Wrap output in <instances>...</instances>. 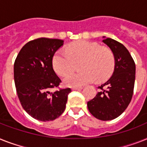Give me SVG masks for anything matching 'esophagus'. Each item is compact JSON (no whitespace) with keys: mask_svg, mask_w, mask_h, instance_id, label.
Here are the masks:
<instances>
[{"mask_svg":"<svg viewBox=\"0 0 147 147\" xmlns=\"http://www.w3.org/2000/svg\"><path fill=\"white\" fill-rule=\"evenodd\" d=\"M73 90H81V89H82V87H74V88H72Z\"/></svg>","mask_w":147,"mask_h":147,"instance_id":"34e87169","label":"esophagus"}]
</instances>
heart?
I'll list each match as a JSON object with an SVG mask.
<instances>
[{
	"instance_id": "1",
	"label": "heart",
	"mask_w": 147,
	"mask_h": 147,
	"mask_svg": "<svg viewBox=\"0 0 147 147\" xmlns=\"http://www.w3.org/2000/svg\"><path fill=\"white\" fill-rule=\"evenodd\" d=\"M66 54L58 51L54 55L53 65L55 71L64 76L74 70L75 64H78L81 70L79 73H71L64 78L67 86L79 87L97 81L108 79L115 67V56L112 50L102 47L97 43L80 40L67 47Z\"/></svg>"
}]
</instances>
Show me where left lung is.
Listing matches in <instances>:
<instances>
[{
  "label": "left lung",
  "mask_w": 147,
  "mask_h": 147,
  "mask_svg": "<svg viewBox=\"0 0 147 147\" xmlns=\"http://www.w3.org/2000/svg\"><path fill=\"white\" fill-rule=\"evenodd\" d=\"M103 38V43L114 54V71L108 80L98 87L100 91L87 102V106L95 118L108 121L119 116L130 104L135 81V64L122 43L113 39Z\"/></svg>",
  "instance_id": "left-lung-1"
}]
</instances>
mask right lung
<instances>
[{"mask_svg": "<svg viewBox=\"0 0 147 147\" xmlns=\"http://www.w3.org/2000/svg\"><path fill=\"white\" fill-rule=\"evenodd\" d=\"M64 40L40 37L22 48L14 63L16 92L23 109L34 119L53 121L65 111L71 88L50 92L61 81L53 67V58Z\"/></svg>", "mask_w": 147, "mask_h": 147, "instance_id": "right-lung-1", "label": "right lung"}]
</instances>
